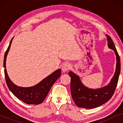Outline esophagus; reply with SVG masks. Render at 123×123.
<instances>
[{"mask_svg": "<svg viewBox=\"0 0 123 123\" xmlns=\"http://www.w3.org/2000/svg\"><path fill=\"white\" fill-rule=\"evenodd\" d=\"M71 68V65L69 63H68V62H66V63H64L62 65V72L65 73L68 71V70H69V69Z\"/></svg>", "mask_w": 123, "mask_h": 123, "instance_id": "obj_1", "label": "esophagus"}]
</instances>
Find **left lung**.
<instances>
[{
  "label": "left lung",
  "mask_w": 123,
  "mask_h": 123,
  "mask_svg": "<svg viewBox=\"0 0 123 123\" xmlns=\"http://www.w3.org/2000/svg\"><path fill=\"white\" fill-rule=\"evenodd\" d=\"M106 36L107 46L114 50L117 58L115 73L108 85L97 89L88 88L82 83L78 75L72 71L69 72V75L71 77L72 97L75 105L79 107L92 109L100 106L108 101L115 92L120 72V59L111 38L107 35Z\"/></svg>",
  "instance_id": "left-lung-1"
}]
</instances>
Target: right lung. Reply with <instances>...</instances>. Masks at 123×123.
<instances>
[{
	"mask_svg": "<svg viewBox=\"0 0 123 123\" xmlns=\"http://www.w3.org/2000/svg\"><path fill=\"white\" fill-rule=\"evenodd\" d=\"M13 38L11 40L9 46L5 53L4 63H3L4 68H5L4 74L6 85L12 93L19 100H21L25 103L30 104V105L31 104L38 105L43 102L54 83L60 76L61 69H59L55 70L53 73L48 75L38 84L33 86L22 87L15 85L10 80L6 69V56H7L10 48H11Z\"/></svg>",
	"mask_w": 123,
	"mask_h": 123,
	"instance_id": "obj_1",
	"label": "right lung"
}]
</instances>
